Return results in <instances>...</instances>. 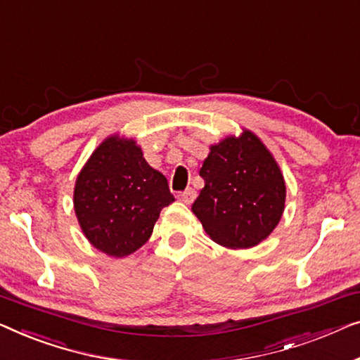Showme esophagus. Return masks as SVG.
Listing matches in <instances>:
<instances>
[{
  "label": "esophagus",
  "mask_w": 360,
  "mask_h": 360,
  "mask_svg": "<svg viewBox=\"0 0 360 360\" xmlns=\"http://www.w3.org/2000/svg\"><path fill=\"white\" fill-rule=\"evenodd\" d=\"M195 195H197V192L192 189V187H189V189H186L184 192H181V194L178 195V199L182 202V204H192V202H194V199H195Z\"/></svg>",
  "instance_id": "34e87169"
}]
</instances>
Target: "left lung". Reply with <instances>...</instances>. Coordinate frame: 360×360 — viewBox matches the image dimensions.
Instances as JSON below:
<instances>
[{
	"instance_id": "left-lung-1",
	"label": "left lung",
	"mask_w": 360,
	"mask_h": 360,
	"mask_svg": "<svg viewBox=\"0 0 360 360\" xmlns=\"http://www.w3.org/2000/svg\"><path fill=\"white\" fill-rule=\"evenodd\" d=\"M205 186L192 212L210 240L248 250L271 235L285 209V181L259 136L243 129L210 145L200 168Z\"/></svg>"
}]
</instances>
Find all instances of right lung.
<instances>
[{
    "label": "right lung",
    "instance_id": "1",
    "mask_svg": "<svg viewBox=\"0 0 360 360\" xmlns=\"http://www.w3.org/2000/svg\"><path fill=\"white\" fill-rule=\"evenodd\" d=\"M174 202L168 181L151 168L134 139L110 135L75 182L73 205L84 236L104 255L124 257L150 240L163 207Z\"/></svg>",
    "mask_w": 360,
    "mask_h": 360
}]
</instances>
